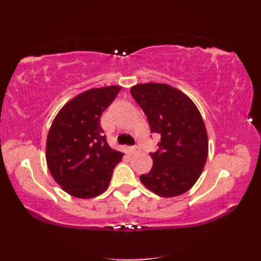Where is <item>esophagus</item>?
<instances>
[{
    "mask_svg": "<svg viewBox=\"0 0 261 261\" xmlns=\"http://www.w3.org/2000/svg\"><path fill=\"white\" fill-rule=\"evenodd\" d=\"M127 150H129L130 153H137V152H140V148L139 147H127Z\"/></svg>",
    "mask_w": 261,
    "mask_h": 261,
    "instance_id": "obj_1",
    "label": "esophagus"
}]
</instances>
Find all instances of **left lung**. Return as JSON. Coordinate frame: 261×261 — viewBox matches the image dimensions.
I'll use <instances>...</instances> for the list:
<instances>
[{
  "mask_svg": "<svg viewBox=\"0 0 261 261\" xmlns=\"http://www.w3.org/2000/svg\"><path fill=\"white\" fill-rule=\"evenodd\" d=\"M146 113L159 149L150 153L152 168L140 180L160 197L190 191L204 169L208 138L201 113L185 93L164 83H143L130 88Z\"/></svg>",
  "mask_w": 261,
  "mask_h": 261,
  "instance_id": "obj_1",
  "label": "left lung"
}]
</instances>
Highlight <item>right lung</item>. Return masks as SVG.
Segmentation results:
<instances>
[{"mask_svg": "<svg viewBox=\"0 0 261 261\" xmlns=\"http://www.w3.org/2000/svg\"><path fill=\"white\" fill-rule=\"evenodd\" d=\"M120 91V85H111L82 92L55 116L47 137V166L55 181L71 196L101 195L123 157L109 146L99 122Z\"/></svg>", "mask_w": 261, "mask_h": 261, "instance_id": "add662e5", "label": "right lung"}]
</instances>
